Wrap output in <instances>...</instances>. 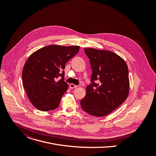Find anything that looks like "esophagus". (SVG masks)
Here are the masks:
<instances>
[{
  "mask_svg": "<svg viewBox=\"0 0 156 156\" xmlns=\"http://www.w3.org/2000/svg\"><path fill=\"white\" fill-rule=\"evenodd\" d=\"M77 87H78L77 85H75V84H73V83H71V84H69V88H70L71 89L76 88Z\"/></svg>",
  "mask_w": 156,
  "mask_h": 156,
  "instance_id": "esophagus-1",
  "label": "esophagus"
}]
</instances>
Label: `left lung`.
I'll return each instance as SVG.
<instances>
[{
    "label": "left lung",
    "instance_id": "8db88e82",
    "mask_svg": "<svg viewBox=\"0 0 156 156\" xmlns=\"http://www.w3.org/2000/svg\"><path fill=\"white\" fill-rule=\"evenodd\" d=\"M90 59L92 84L80 101L82 109L94 116H105L118 108L129 93L128 68L120 56L105 50L84 48ZM99 79L100 83L94 81Z\"/></svg>",
    "mask_w": 156,
    "mask_h": 156
}]
</instances>
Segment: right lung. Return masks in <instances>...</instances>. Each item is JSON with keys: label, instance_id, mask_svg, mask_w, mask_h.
<instances>
[{"label": "right lung", "instance_id": "right-lung-1", "mask_svg": "<svg viewBox=\"0 0 156 156\" xmlns=\"http://www.w3.org/2000/svg\"><path fill=\"white\" fill-rule=\"evenodd\" d=\"M79 49L80 46L76 45H48L34 51L28 58L22 70V83L35 108L48 111L58 107L62 96L68 88L63 80V70ZM59 76H62V79L56 80Z\"/></svg>", "mask_w": 156, "mask_h": 156}]
</instances>
